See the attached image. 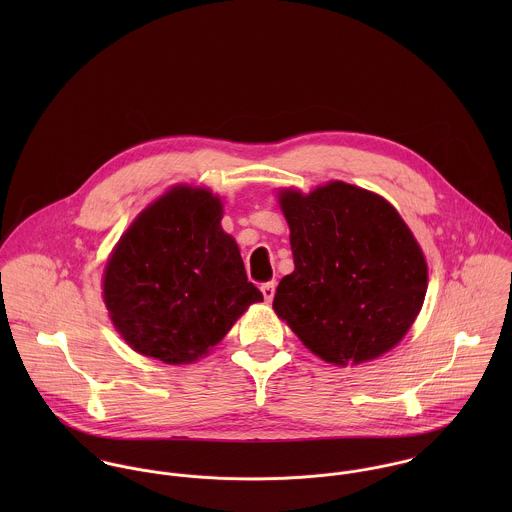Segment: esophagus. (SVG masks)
<instances>
[{
	"label": "esophagus",
	"mask_w": 512,
	"mask_h": 512,
	"mask_svg": "<svg viewBox=\"0 0 512 512\" xmlns=\"http://www.w3.org/2000/svg\"><path fill=\"white\" fill-rule=\"evenodd\" d=\"M262 293H264V299H266V301H272L274 295H276V282H266V284H262Z\"/></svg>",
	"instance_id": "1"
}]
</instances>
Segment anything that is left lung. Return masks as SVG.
<instances>
[{"label": "left lung", "instance_id": "left-lung-1", "mask_svg": "<svg viewBox=\"0 0 512 512\" xmlns=\"http://www.w3.org/2000/svg\"><path fill=\"white\" fill-rule=\"evenodd\" d=\"M295 270L274 309L301 343L331 365L388 353L412 327L428 264L396 209L366 189L331 181L309 195L280 191Z\"/></svg>", "mask_w": 512, "mask_h": 512}]
</instances>
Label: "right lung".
<instances>
[{
	"instance_id": "1",
	"label": "right lung",
	"mask_w": 512,
	"mask_h": 512,
	"mask_svg": "<svg viewBox=\"0 0 512 512\" xmlns=\"http://www.w3.org/2000/svg\"><path fill=\"white\" fill-rule=\"evenodd\" d=\"M220 219L219 197L177 185L116 244L104 270V303L134 351L167 365L193 363L264 299Z\"/></svg>"
}]
</instances>
